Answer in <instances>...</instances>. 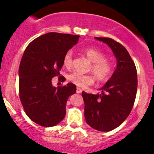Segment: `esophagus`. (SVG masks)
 I'll list each match as a JSON object with an SVG mask.
<instances>
[{
    "mask_svg": "<svg viewBox=\"0 0 154 154\" xmlns=\"http://www.w3.org/2000/svg\"><path fill=\"white\" fill-rule=\"evenodd\" d=\"M82 91H83L82 88H80V87H77V93H78V94H80Z\"/></svg>",
    "mask_w": 154,
    "mask_h": 154,
    "instance_id": "34e87169",
    "label": "esophagus"
}]
</instances>
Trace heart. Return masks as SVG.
Masks as SVG:
<instances>
[{
	"instance_id": "b5f03b06",
	"label": "heart",
	"mask_w": 154,
	"mask_h": 154,
	"mask_svg": "<svg viewBox=\"0 0 154 154\" xmlns=\"http://www.w3.org/2000/svg\"><path fill=\"white\" fill-rule=\"evenodd\" d=\"M87 58L92 62L91 69L99 80H103L109 76L112 72V65L109 62L105 60L103 53L93 48H86L83 50ZM73 51L69 50L63 57V64L66 67L69 68L72 65ZM68 80L76 86L85 88L91 85L94 81V77L91 74H84L80 72L74 71L68 76Z\"/></svg>"
}]
</instances>
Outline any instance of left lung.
<instances>
[{"label": "left lung", "instance_id": "1", "mask_svg": "<svg viewBox=\"0 0 154 154\" xmlns=\"http://www.w3.org/2000/svg\"><path fill=\"white\" fill-rule=\"evenodd\" d=\"M112 51L117 66L109 80L100 88L101 94L82 92L86 123L99 131L108 132L122 125L130 115L137 91L134 62L122 45L110 38L94 37Z\"/></svg>", "mask_w": 154, "mask_h": 154}]
</instances>
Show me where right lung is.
I'll list each match as a JSON object with an SVG mask.
<instances>
[{"mask_svg": "<svg viewBox=\"0 0 154 154\" xmlns=\"http://www.w3.org/2000/svg\"><path fill=\"white\" fill-rule=\"evenodd\" d=\"M79 38L48 32L31 42L24 51L18 71L20 100L27 116L37 125L53 127L66 116V102L76 93V86L68 83L56 88L51 80L60 76L63 57Z\"/></svg>", "mask_w": 154, "mask_h": 154, "instance_id": "obj_1", "label": "right lung"}]
</instances>
